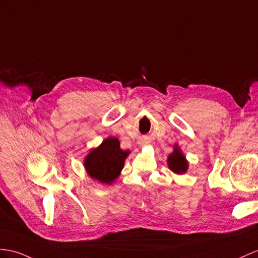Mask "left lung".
Instances as JSON below:
<instances>
[{
  "mask_svg": "<svg viewBox=\"0 0 258 258\" xmlns=\"http://www.w3.org/2000/svg\"><path fill=\"white\" fill-rule=\"evenodd\" d=\"M168 166L169 169L176 174H183L187 171L188 162L182 154L181 149L177 147V145H174L173 153L168 157Z\"/></svg>",
  "mask_w": 258,
  "mask_h": 258,
  "instance_id": "left-lung-1",
  "label": "left lung"
}]
</instances>
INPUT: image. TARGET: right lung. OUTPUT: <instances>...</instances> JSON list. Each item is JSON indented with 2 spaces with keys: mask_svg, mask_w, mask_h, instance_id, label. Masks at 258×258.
<instances>
[{
  "mask_svg": "<svg viewBox=\"0 0 258 258\" xmlns=\"http://www.w3.org/2000/svg\"><path fill=\"white\" fill-rule=\"evenodd\" d=\"M130 150L120 148L116 137H108L86 156L84 166L90 177L104 184L113 183L120 175Z\"/></svg>",
  "mask_w": 258,
  "mask_h": 258,
  "instance_id": "obj_1",
  "label": "right lung"
}]
</instances>
